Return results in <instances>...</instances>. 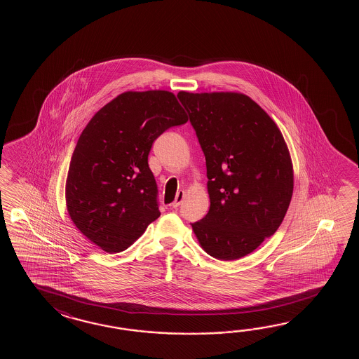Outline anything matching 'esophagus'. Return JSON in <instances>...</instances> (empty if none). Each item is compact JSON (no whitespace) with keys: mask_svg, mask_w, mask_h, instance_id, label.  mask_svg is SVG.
Instances as JSON below:
<instances>
[{"mask_svg":"<svg viewBox=\"0 0 359 359\" xmlns=\"http://www.w3.org/2000/svg\"><path fill=\"white\" fill-rule=\"evenodd\" d=\"M183 198H184V191H178V192H177L175 201L172 203V208H175V209H176V208H178V206L181 205Z\"/></svg>","mask_w":359,"mask_h":359,"instance_id":"obj_1","label":"esophagus"}]
</instances>
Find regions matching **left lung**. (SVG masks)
I'll use <instances>...</instances> for the list:
<instances>
[{"label": "left lung", "instance_id": "obj_1", "mask_svg": "<svg viewBox=\"0 0 359 359\" xmlns=\"http://www.w3.org/2000/svg\"><path fill=\"white\" fill-rule=\"evenodd\" d=\"M177 96L205 155L210 208L192 229L215 259L243 258L275 233L290 205L294 173L283 133L243 93Z\"/></svg>", "mask_w": 359, "mask_h": 359}]
</instances>
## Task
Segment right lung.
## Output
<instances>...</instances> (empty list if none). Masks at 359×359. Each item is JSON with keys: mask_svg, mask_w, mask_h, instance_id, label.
I'll return each mask as SVG.
<instances>
[{"mask_svg": "<svg viewBox=\"0 0 359 359\" xmlns=\"http://www.w3.org/2000/svg\"><path fill=\"white\" fill-rule=\"evenodd\" d=\"M189 121L168 91L124 92L101 107L78 138L65 186L76 229L110 254L130 248L159 218L147 156L154 141Z\"/></svg>", "mask_w": 359, "mask_h": 359, "instance_id": "add662e5", "label": "right lung"}]
</instances>
